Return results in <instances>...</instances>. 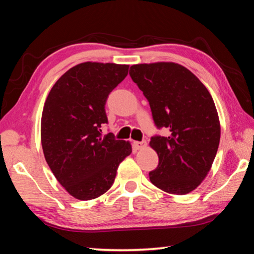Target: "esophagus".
Instances as JSON below:
<instances>
[{
  "label": "esophagus",
  "mask_w": 254,
  "mask_h": 254,
  "mask_svg": "<svg viewBox=\"0 0 254 254\" xmlns=\"http://www.w3.org/2000/svg\"><path fill=\"white\" fill-rule=\"evenodd\" d=\"M133 147H134L136 150H141L147 147V141H134L133 142Z\"/></svg>",
  "instance_id": "obj_1"
}]
</instances>
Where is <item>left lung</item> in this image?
Returning a JSON list of instances; mask_svg holds the SVG:
<instances>
[{
	"instance_id": "1",
	"label": "left lung",
	"mask_w": 254,
	"mask_h": 254,
	"mask_svg": "<svg viewBox=\"0 0 254 254\" xmlns=\"http://www.w3.org/2000/svg\"><path fill=\"white\" fill-rule=\"evenodd\" d=\"M130 76L148 100L156 127L170 132L150 141L159 157L150 182L169 194H188L208 174L220 144L213 98L190 70L175 63L133 65Z\"/></svg>"
}]
</instances>
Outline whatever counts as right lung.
I'll list each match as a JSON object with an SVG mask.
<instances>
[{"instance_id": "1", "label": "right lung", "mask_w": 254, "mask_h": 254, "mask_svg": "<svg viewBox=\"0 0 254 254\" xmlns=\"http://www.w3.org/2000/svg\"><path fill=\"white\" fill-rule=\"evenodd\" d=\"M128 65L83 63L53 86L41 117V143L59 184L80 200L100 197L114 183L130 142L102 134L110 93L126 78Z\"/></svg>"}]
</instances>
